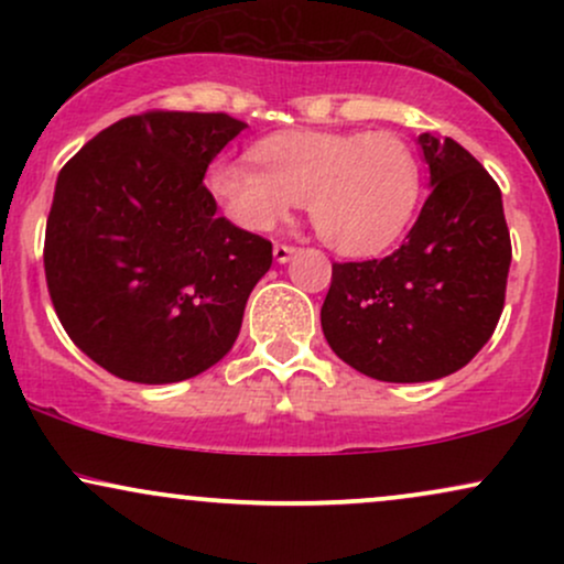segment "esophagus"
I'll return each instance as SVG.
<instances>
[{"mask_svg":"<svg viewBox=\"0 0 564 564\" xmlns=\"http://www.w3.org/2000/svg\"><path fill=\"white\" fill-rule=\"evenodd\" d=\"M294 254H296L294 246H286V243H275L273 246V257H275L278 264H286Z\"/></svg>","mask_w":564,"mask_h":564,"instance_id":"34e87169","label":"esophagus"}]
</instances>
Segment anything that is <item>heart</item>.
Returning <instances> with one entry per match:
<instances>
[{"label": "heart", "mask_w": 564, "mask_h": 564, "mask_svg": "<svg viewBox=\"0 0 564 564\" xmlns=\"http://www.w3.org/2000/svg\"><path fill=\"white\" fill-rule=\"evenodd\" d=\"M257 164L217 159L204 185L238 228L264 232L307 198L313 228L347 257H371L403 236L422 193L411 145L392 132H283Z\"/></svg>", "instance_id": "heart-1"}]
</instances>
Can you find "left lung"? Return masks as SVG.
<instances>
[{
    "mask_svg": "<svg viewBox=\"0 0 564 564\" xmlns=\"http://www.w3.org/2000/svg\"><path fill=\"white\" fill-rule=\"evenodd\" d=\"M430 196L384 260L336 262L321 307L328 347L355 371L413 384L480 352L503 310L511 241L501 191L456 140L419 134Z\"/></svg>",
    "mask_w": 564,
    "mask_h": 564,
    "instance_id": "obj_1",
    "label": "left lung"
}]
</instances>
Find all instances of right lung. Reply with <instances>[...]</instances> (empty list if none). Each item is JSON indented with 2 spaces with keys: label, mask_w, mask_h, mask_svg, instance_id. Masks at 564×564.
<instances>
[{
  "label": "right lung",
  "mask_w": 564,
  "mask_h": 564,
  "mask_svg": "<svg viewBox=\"0 0 564 564\" xmlns=\"http://www.w3.org/2000/svg\"><path fill=\"white\" fill-rule=\"evenodd\" d=\"M243 127L228 113L129 116L57 174L47 289L74 345L113 377L193 379L241 332L273 243L219 217L204 174Z\"/></svg>",
  "instance_id": "obj_1"
}]
</instances>
